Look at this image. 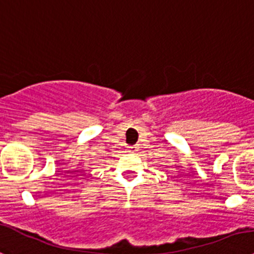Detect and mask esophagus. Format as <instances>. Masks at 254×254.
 Wrapping results in <instances>:
<instances>
[{
  "instance_id": "esophagus-1",
  "label": "esophagus",
  "mask_w": 254,
  "mask_h": 254,
  "mask_svg": "<svg viewBox=\"0 0 254 254\" xmlns=\"http://www.w3.org/2000/svg\"><path fill=\"white\" fill-rule=\"evenodd\" d=\"M137 149H139V147H137L136 145H131V146H127V151L131 152V154H135V152L137 151Z\"/></svg>"
}]
</instances>
